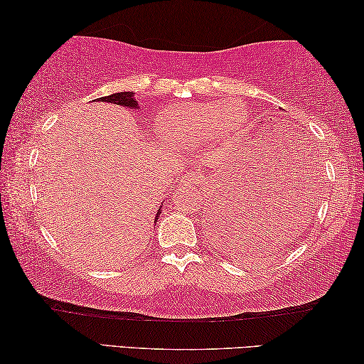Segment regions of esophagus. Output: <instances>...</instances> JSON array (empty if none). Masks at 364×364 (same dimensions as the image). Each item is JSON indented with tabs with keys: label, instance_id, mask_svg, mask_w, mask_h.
<instances>
[{
	"label": "esophagus",
	"instance_id": "34e87169",
	"mask_svg": "<svg viewBox=\"0 0 364 364\" xmlns=\"http://www.w3.org/2000/svg\"><path fill=\"white\" fill-rule=\"evenodd\" d=\"M195 183H196V177L192 174H186L181 178V181H178V188L190 190V188H193Z\"/></svg>",
	"mask_w": 364,
	"mask_h": 364
}]
</instances>
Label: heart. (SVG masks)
I'll return each mask as SVG.
<instances>
[{"mask_svg":"<svg viewBox=\"0 0 364 364\" xmlns=\"http://www.w3.org/2000/svg\"><path fill=\"white\" fill-rule=\"evenodd\" d=\"M237 119L232 109L223 114L219 108H188L161 119L159 130L164 139L174 145H196L216 129L223 135H229L238 122Z\"/></svg>","mask_w":364,"mask_h":364,"instance_id":"1","label":"heart"}]
</instances>
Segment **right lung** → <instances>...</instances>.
Instances as JSON below:
<instances>
[{"label":"right lung","instance_id":"right-lung-1","mask_svg":"<svg viewBox=\"0 0 364 364\" xmlns=\"http://www.w3.org/2000/svg\"><path fill=\"white\" fill-rule=\"evenodd\" d=\"M100 101H106V103H112V105H119V106H126V108L135 109L136 108V101L134 98L132 92H119V93H112L109 97H101ZM161 210H158V216L154 218V221L159 218Z\"/></svg>","mask_w":364,"mask_h":364}]
</instances>
